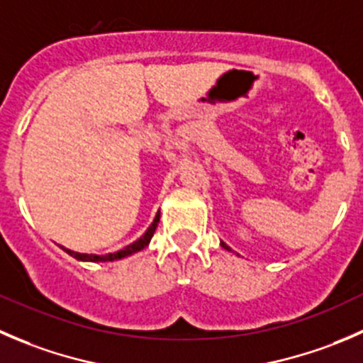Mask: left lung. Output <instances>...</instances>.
Returning <instances> with one entry per match:
<instances>
[{
    "label": "left lung",
    "mask_w": 363,
    "mask_h": 363,
    "mask_svg": "<svg viewBox=\"0 0 363 363\" xmlns=\"http://www.w3.org/2000/svg\"><path fill=\"white\" fill-rule=\"evenodd\" d=\"M220 245H222V247H224V249H228V250H229V247H228V245H225V243H220Z\"/></svg>",
    "instance_id": "1"
}]
</instances>
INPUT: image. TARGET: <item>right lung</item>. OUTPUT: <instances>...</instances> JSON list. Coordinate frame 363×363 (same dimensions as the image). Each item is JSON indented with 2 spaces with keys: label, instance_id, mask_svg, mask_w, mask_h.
<instances>
[{
  "label": "right lung",
  "instance_id": "1",
  "mask_svg": "<svg viewBox=\"0 0 363 363\" xmlns=\"http://www.w3.org/2000/svg\"><path fill=\"white\" fill-rule=\"evenodd\" d=\"M159 220H160V213H157L155 220L152 222V225L148 228V231L145 233V235L141 236L139 240H135L134 243H130V245H127L125 249L118 250V252L114 254H106V256H96V254H81V252H74V250L70 249H65V247H61V249L65 250L67 254H70L72 257H75V259L79 261H91V263H100V261H114V259H121V257H127L130 256V254H135L139 252V250L145 249L146 245L150 243V240H152L153 233H155L157 225H159Z\"/></svg>",
  "mask_w": 363,
  "mask_h": 363
}]
</instances>
